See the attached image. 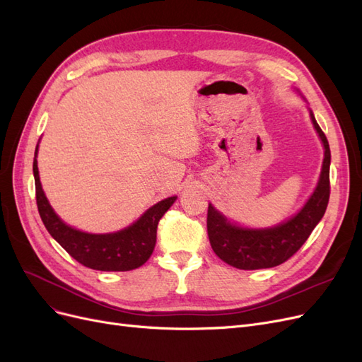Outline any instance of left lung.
Here are the masks:
<instances>
[{"label": "left lung", "instance_id": "left-lung-1", "mask_svg": "<svg viewBox=\"0 0 362 362\" xmlns=\"http://www.w3.org/2000/svg\"><path fill=\"white\" fill-rule=\"evenodd\" d=\"M314 128L325 146L320 181L302 210L286 223L269 229H246L229 223L208 205L206 231L216 255L229 266L242 270L269 269L286 262L308 240L315 225L322 221L331 194L329 164L331 149L327 139L311 113Z\"/></svg>", "mask_w": 362, "mask_h": 362}]
</instances>
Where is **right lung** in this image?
Wrapping results in <instances>:
<instances>
[{
  "mask_svg": "<svg viewBox=\"0 0 362 362\" xmlns=\"http://www.w3.org/2000/svg\"><path fill=\"white\" fill-rule=\"evenodd\" d=\"M33 173L36 184V204L43 225L74 259L93 270L127 272L144 266L156 247L160 218L177 199V196H172L160 201L151 206L136 223L119 233L87 234L63 223L52 211L42 190L36 158L33 161Z\"/></svg>",
  "mask_w": 362,
  "mask_h": 362,
  "instance_id": "1",
  "label": "right lung"
}]
</instances>
